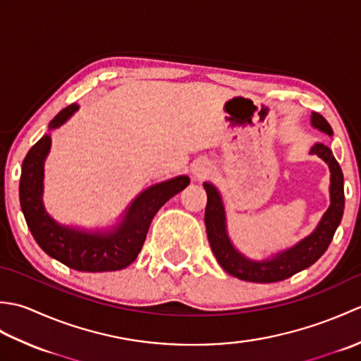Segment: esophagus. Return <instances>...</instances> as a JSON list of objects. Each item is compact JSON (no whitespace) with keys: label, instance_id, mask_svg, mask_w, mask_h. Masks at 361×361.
<instances>
[{"label":"esophagus","instance_id":"obj_1","mask_svg":"<svg viewBox=\"0 0 361 361\" xmlns=\"http://www.w3.org/2000/svg\"><path fill=\"white\" fill-rule=\"evenodd\" d=\"M206 172H208V171H206L204 167H197L195 171H194V175L197 176V178H200V176H203Z\"/></svg>","mask_w":361,"mask_h":361}]
</instances>
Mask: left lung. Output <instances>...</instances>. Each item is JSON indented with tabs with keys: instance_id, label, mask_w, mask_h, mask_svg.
Segmentation results:
<instances>
[{
	"instance_id": "8db88e82",
	"label": "left lung",
	"mask_w": 361,
	"mask_h": 361,
	"mask_svg": "<svg viewBox=\"0 0 361 361\" xmlns=\"http://www.w3.org/2000/svg\"><path fill=\"white\" fill-rule=\"evenodd\" d=\"M310 124L313 128L329 136L334 135L332 127L318 113L310 114ZM310 155L319 157L329 166V172H331V186H329L331 204L318 221L317 228L309 235H305L293 247L274 252L270 257L260 260L247 257L234 247L228 234L226 211L220 190L211 181L203 183V188L208 194V203H206L204 211L206 233H208L214 256L226 273L248 282H278L305 270L324 255L343 219L344 180L338 161L335 159L332 150L326 144H313L310 147Z\"/></svg>"
}]
</instances>
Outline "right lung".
Here are the masks:
<instances>
[{
	"label": "right lung",
	"instance_id": "1",
	"mask_svg": "<svg viewBox=\"0 0 361 361\" xmlns=\"http://www.w3.org/2000/svg\"><path fill=\"white\" fill-rule=\"evenodd\" d=\"M78 110L79 105L71 104L60 111L49 122L48 133L27 152L20 178L21 211L35 242L52 259L78 271L122 270L140 255L149 226L161 206L185 189L190 180L188 175H178L144 189L111 226L87 229L59 224L43 204L44 161L52 144L51 132L62 127Z\"/></svg>",
	"mask_w": 361,
	"mask_h": 361
}]
</instances>
